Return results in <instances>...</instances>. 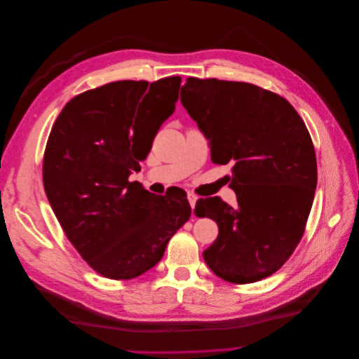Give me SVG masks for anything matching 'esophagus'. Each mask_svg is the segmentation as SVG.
<instances>
[{"instance_id": "1", "label": "esophagus", "mask_w": 359, "mask_h": 359, "mask_svg": "<svg viewBox=\"0 0 359 359\" xmlns=\"http://www.w3.org/2000/svg\"><path fill=\"white\" fill-rule=\"evenodd\" d=\"M187 198H189V203H190L191 209H194V206H196V201H197V196H196V194H193V193H189V194H187Z\"/></svg>"}]
</instances>
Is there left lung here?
I'll return each instance as SVG.
<instances>
[{
	"label": "left lung",
	"instance_id": "left-lung-1",
	"mask_svg": "<svg viewBox=\"0 0 359 359\" xmlns=\"http://www.w3.org/2000/svg\"><path fill=\"white\" fill-rule=\"evenodd\" d=\"M181 104L210 140L212 161L232 163L238 208L200 198L194 213L219 235L203 252L216 276L244 285L278 271L299 244L316 185L311 135L289 102L243 81L189 77Z\"/></svg>",
	"mask_w": 359,
	"mask_h": 359
}]
</instances>
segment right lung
I'll return each mask as SVG.
<instances>
[{"label":"right lung","mask_w":359,"mask_h":359,"mask_svg":"<svg viewBox=\"0 0 359 359\" xmlns=\"http://www.w3.org/2000/svg\"><path fill=\"white\" fill-rule=\"evenodd\" d=\"M180 86V76L108 83L74 96L49 133L46 197L68 240L104 278L143 275L191 216L182 190L151 196L128 181L174 114Z\"/></svg>","instance_id":"obj_1"}]
</instances>
